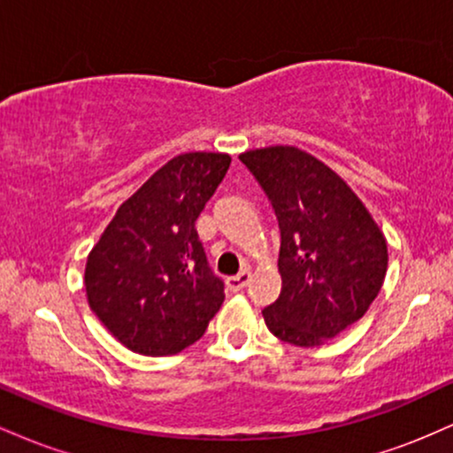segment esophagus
I'll return each mask as SVG.
<instances>
[{
    "label": "esophagus",
    "instance_id": "obj_1",
    "mask_svg": "<svg viewBox=\"0 0 453 453\" xmlns=\"http://www.w3.org/2000/svg\"><path fill=\"white\" fill-rule=\"evenodd\" d=\"M249 280H251V273H249V270H242V273H238L236 277H227L226 283L232 292H241V289L247 288Z\"/></svg>",
    "mask_w": 453,
    "mask_h": 453
}]
</instances>
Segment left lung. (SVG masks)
Returning a JSON list of instances; mask_svg holds the SVG:
<instances>
[{
	"label": "left lung",
	"instance_id": "left-lung-1",
	"mask_svg": "<svg viewBox=\"0 0 453 453\" xmlns=\"http://www.w3.org/2000/svg\"><path fill=\"white\" fill-rule=\"evenodd\" d=\"M279 219L280 294L262 311L296 347L324 345L362 319L388 270V242L364 202L324 161L289 144L244 150Z\"/></svg>",
	"mask_w": 453,
	"mask_h": 453
}]
</instances>
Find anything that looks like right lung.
<instances>
[{
	"label": "right lung",
	"instance_id": "obj_1",
	"mask_svg": "<svg viewBox=\"0 0 453 453\" xmlns=\"http://www.w3.org/2000/svg\"><path fill=\"white\" fill-rule=\"evenodd\" d=\"M227 153L176 155L127 197L91 249L87 303L108 332L142 356L194 345L221 309L196 221L230 168Z\"/></svg>",
	"mask_w": 453,
	"mask_h": 453
}]
</instances>
